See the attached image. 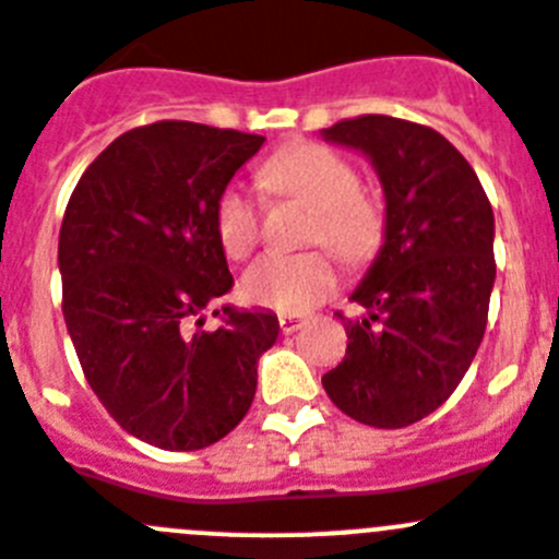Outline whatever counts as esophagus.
<instances>
[{
    "instance_id": "obj_1",
    "label": "esophagus",
    "mask_w": 559,
    "mask_h": 559,
    "mask_svg": "<svg viewBox=\"0 0 559 559\" xmlns=\"http://www.w3.org/2000/svg\"><path fill=\"white\" fill-rule=\"evenodd\" d=\"M304 323H306V317L300 314H278V325L284 334H295L298 329H304Z\"/></svg>"
}]
</instances>
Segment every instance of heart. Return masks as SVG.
<instances>
[{"instance_id": "1", "label": "heart", "mask_w": 559, "mask_h": 559, "mask_svg": "<svg viewBox=\"0 0 559 559\" xmlns=\"http://www.w3.org/2000/svg\"><path fill=\"white\" fill-rule=\"evenodd\" d=\"M264 192L311 205L306 242L325 245L348 267H365L379 255L386 236L384 203L359 186V173L342 153L320 142H292L261 167ZM264 205L248 183H228L214 205V228L225 255L248 259L259 245ZM336 286L328 250L267 253L242 275V295L255 306L304 314Z\"/></svg>"}]
</instances>
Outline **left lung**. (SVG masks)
<instances>
[{
	"label": "left lung",
	"instance_id": "8db88e82",
	"mask_svg": "<svg viewBox=\"0 0 559 559\" xmlns=\"http://www.w3.org/2000/svg\"><path fill=\"white\" fill-rule=\"evenodd\" d=\"M325 139L361 150L386 198L384 248L354 292L345 359L323 376L336 409L376 429H404L449 401L485 336L492 209L454 144L409 119H342Z\"/></svg>",
	"mask_w": 559,
	"mask_h": 559
}]
</instances>
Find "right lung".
<instances>
[{
	"label": "right lung",
	"instance_id": "right-lung-1",
	"mask_svg": "<svg viewBox=\"0 0 559 559\" xmlns=\"http://www.w3.org/2000/svg\"><path fill=\"white\" fill-rule=\"evenodd\" d=\"M261 144L160 119L110 142L69 198L58 242L69 336L108 415L158 449L198 451L234 431L278 336L270 311L225 309L217 331L198 320L234 284L214 205Z\"/></svg>",
	"mask_w": 559,
	"mask_h": 559
}]
</instances>
